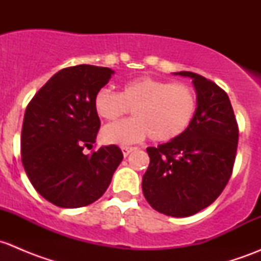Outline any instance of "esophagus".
I'll return each instance as SVG.
<instances>
[{"instance_id": "34e87169", "label": "esophagus", "mask_w": 261, "mask_h": 261, "mask_svg": "<svg viewBox=\"0 0 261 261\" xmlns=\"http://www.w3.org/2000/svg\"><path fill=\"white\" fill-rule=\"evenodd\" d=\"M136 147H134V146H122L121 147V150H122V154H123V156H127L128 154H130L131 151H133V150H135Z\"/></svg>"}]
</instances>
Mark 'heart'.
<instances>
[{
  "label": "heart",
  "mask_w": 261,
  "mask_h": 261,
  "mask_svg": "<svg viewBox=\"0 0 261 261\" xmlns=\"http://www.w3.org/2000/svg\"><path fill=\"white\" fill-rule=\"evenodd\" d=\"M198 98L191 86L152 77H139L122 84L120 93L103 88L94 97V110L105 121L118 120L133 111L134 118L105 126L107 144H134L149 136L155 143L179 138L191 126Z\"/></svg>",
  "instance_id": "b5f03b06"
}]
</instances>
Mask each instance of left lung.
<instances>
[{
  "label": "left lung",
  "mask_w": 261,
  "mask_h": 261,
  "mask_svg": "<svg viewBox=\"0 0 261 261\" xmlns=\"http://www.w3.org/2000/svg\"><path fill=\"white\" fill-rule=\"evenodd\" d=\"M177 74L193 80L198 107L179 138L146 149L150 164L143 193L155 211L188 217L208 207L225 189L235 164L239 126L221 87L197 73Z\"/></svg>",
  "instance_id": "1"
}]
</instances>
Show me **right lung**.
Wrapping results in <instances>:
<instances>
[{
	"label": "right lung",
	"instance_id": "right-lung-1",
	"mask_svg": "<svg viewBox=\"0 0 261 261\" xmlns=\"http://www.w3.org/2000/svg\"><path fill=\"white\" fill-rule=\"evenodd\" d=\"M114 70L81 64L55 73L26 107L21 160L29 179L46 201L63 208L88 206L102 197L123 154L117 145L96 143L101 126L94 97Z\"/></svg>",
	"mask_w": 261,
	"mask_h": 261
}]
</instances>
